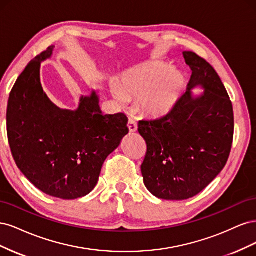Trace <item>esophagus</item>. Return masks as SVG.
Returning a JSON list of instances; mask_svg holds the SVG:
<instances>
[{
  "label": "esophagus",
  "mask_w": 256,
  "mask_h": 256,
  "mask_svg": "<svg viewBox=\"0 0 256 256\" xmlns=\"http://www.w3.org/2000/svg\"><path fill=\"white\" fill-rule=\"evenodd\" d=\"M127 126H128V129L130 132H136V131L138 130V124L132 118H129Z\"/></svg>",
  "instance_id": "obj_1"
}]
</instances>
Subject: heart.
<instances>
[{"label":"heart","mask_w":256,"mask_h":256,"mask_svg":"<svg viewBox=\"0 0 256 256\" xmlns=\"http://www.w3.org/2000/svg\"><path fill=\"white\" fill-rule=\"evenodd\" d=\"M184 88V76L162 64H145L130 70L113 88L120 104L138 100L143 112L164 116L173 110Z\"/></svg>","instance_id":"1"}]
</instances>
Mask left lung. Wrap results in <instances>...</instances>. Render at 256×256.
Here are the masks:
<instances>
[{"label": "left lung", "instance_id": "1", "mask_svg": "<svg viewBox=\"0 0 256 256\" xmlns=\"http://www.w3.org/2000/svg\"><path fill=\"white\" fill-rule=\"evenodd\" d=\"M192 70L187 92L160 118L138 122L147 144L141 171L145 187L162 200H182L204 190L226 166L234 136L233 106L212 66L182 52ZM200 86L198 96L192 90Z\"/></svg>", "mask_w": 256, "mask_h": 256}]
</instances>
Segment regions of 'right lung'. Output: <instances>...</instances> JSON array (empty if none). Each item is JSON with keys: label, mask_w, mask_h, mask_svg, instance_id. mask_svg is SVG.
Here are the masks:
<instances>
[{"label": "right lung", "mask_w": 256, "mask_h": 256, "mask_svg": "<svg viewBox=\"0 0 256 256\" xmlns=\"http://www.w3.org/2000/svg\"><path fill=\"white\" fill-rule=\"evenodd\" d=\"M47 50L30 60L10 92L7 136L17 166L37 189L50 196L74 200L96 187L104 160L129 129L125 114L104 115L95 90L82 96L76 110L54 104L40 83Z\"/></svg>", "instance_id": "obj_1"}]
</instances>
